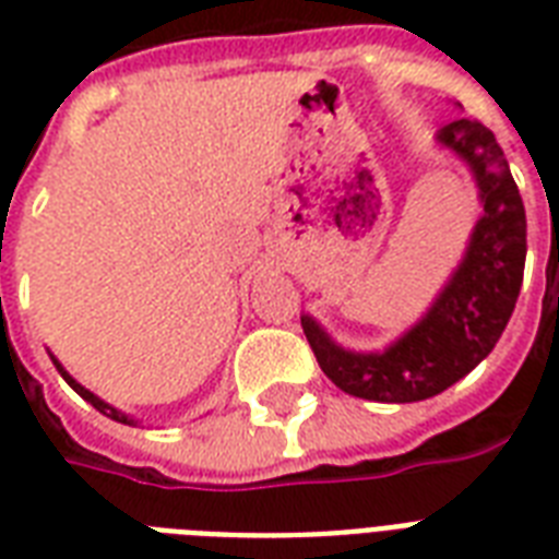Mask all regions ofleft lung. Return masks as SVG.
<instances>
[{
    "label": "left lung",
    "instance_id": "obj_1",
    "mask_svg": "<svg viewBox=\"0 0 559 559\" xmlns=\"http://www.w3.org/2000/svg\"><path fill=\"white\" fill-rule=\"evenodd\" d=\"M441 144L476 174L485 217L467 258L420 324L385 354L336 348L313 319H301L319 368L345 394L377 403H415L441 394L493 350L511 319L525 272V205L496 135L478 121H452Z\"/></svg>",
    "mask_w": 559,
    "mask_h": 559
}]
</instances>
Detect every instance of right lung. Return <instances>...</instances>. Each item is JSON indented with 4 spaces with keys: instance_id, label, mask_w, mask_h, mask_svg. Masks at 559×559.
<instances>
[{
    "instance_id": "add662e5",
    "label": "right lung",
    "mask_w": 559,
    "mask_h": 559,
    "mask_svg": "<svg viewBox=\"0 0 559 559\" xmlns=\"http://www.w3.org/2000/svg\"><path fill=\"white\" fill-rule=\"evenodd\" d=\"M55 366H57V371L63 373V380L69 382V385H72V389L78 391V394H81V397L86 400V403H92V406L98 408V412H104V415H107V417H112V420H118V424H130V420H127V417L121 415V412H116V408H112V406H107V403H104V400H98V397H95V394H92V391H86V389H83L81 382H74L72 377H69V373H66L63 368H60V362H57V359H55Z\"/></svg>"
}]
</instances>
